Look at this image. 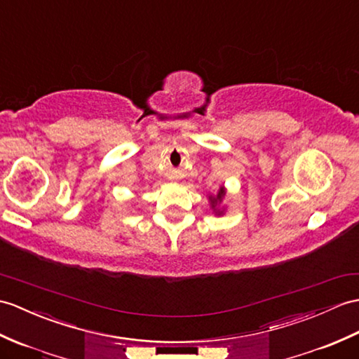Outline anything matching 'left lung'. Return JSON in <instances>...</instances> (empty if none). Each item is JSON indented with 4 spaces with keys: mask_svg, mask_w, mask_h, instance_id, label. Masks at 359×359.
Segmentation results:
<instances>
[{
    "mask_svg": "<svg viewBox=\"0 0 359 359\" xmlns=\"http://www.w3.org/2000/svg\"><path fill=\"white\" fill-rule=\"evenodd\" d=\"M223 197H224V188L222 187L219 189L217 196H210V202H211V208L214 210L215 215H222L224 211L220 208V203L223 202Z\"/></svg>",
    "mask_w": 359,
    "mask_h": 359,
    "instance_id": "8db88e82",
    "label": "left lung"
}]
</instances>
